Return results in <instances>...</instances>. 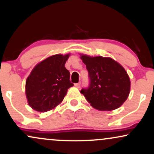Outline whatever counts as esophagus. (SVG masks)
Here are the masks:
<instances>
[{"label": "esophagus", "mask_w": 154, "mask_h": 154, "mask_svg": "<svg viewBox=\"0 0 154 154\" xmlns=\"http://www.w3.org/2000/svg\"><path fill=\"white\" fill-rule=\"evenodd\" d=\"M75 86L76 88H80V86H81V82L75 83Z\"/></svg>", "instance_id": "34e87169"}]
</instances>
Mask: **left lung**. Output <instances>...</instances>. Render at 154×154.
Instances as JSON below:
<instances>
[{
  "label": "left lung",
  "instance_id": "8db88e82",
  "mask_svg": "<svg viewBox=\"0 0 154 154\" xmlns=\"http://www.w3.org/2000/svg\"><path fill=\"white\" fill-rule=\"evenodd\" d=\"M90 84L80 93L95 109L111 111L121 106L130 91V77L119 63L109 57L81 55Z\"/></svg>",
  "mask_w": 154,
  "mask_h": 154
}]
</instances>
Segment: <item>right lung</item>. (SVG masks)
<instances>
[{"label":"right lung","mask_w":154,"mask_h":154,"mask_svg":"<svg viewBox=\"0 0 154 154\" xmlns=\"http://www.w3.org/2000/svg\"><path fill=\"white\" fill-rule=\"evenodd\" d=\"M69 54H56L34 67L26 81V96L33 109L45 112L62 101L67 90L74 85L64 65Z\"/></svg>","instance_id":"1"}]
</instances>
